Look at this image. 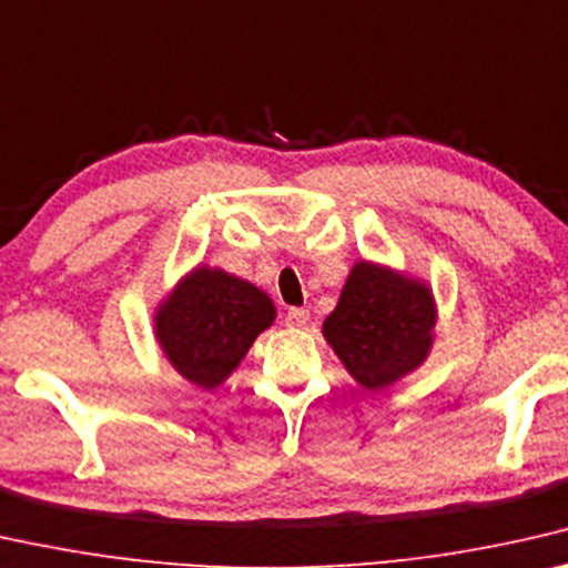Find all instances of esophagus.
I'll return each instance as SVG.
<instances>
[{
  "instance_id": "esophagus-1",
  "label": "esophagus",
  "mask_w": 568,
  "mask_h": 568,
  "mask_svg": "<svg viewBox=\"0 0 568 568\" xmlns=\"http://www.w3.org/2000/svg\"><path fill=\"white\" fill-rule=\"evenodd\" d=\"M311 321V313L306 308H291L285 313V326L291 328H303Z\"/></svg>"
}]
</instances>
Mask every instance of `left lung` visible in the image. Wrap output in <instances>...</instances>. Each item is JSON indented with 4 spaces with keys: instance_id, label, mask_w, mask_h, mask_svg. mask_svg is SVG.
I'll use <instances>...</instances> for the list:
<instances>
[{
    "instance_id": "1",
    "label": "left lung",
    "mask_w": 568,
    "mask_h": 568,
    "mask_svg": "<svg viewBox=\"0 0 568 568\" xmlns=\"http://www.w3.org/2000/svg\"><path fill=\"white\" fill-rule=\"evenodd\" d=\"M436 318L426 283L359 260L324 321V338L365 390H383L428 359Z\"/></svg>"
}]
</instances>
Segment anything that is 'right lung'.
<instances>
[{"instance_id": "right-lung-1", "label": "right lung", "mask_w": 568, "mask_h": 568, "mask_svg": "<svg viewBox=\"0 0 568 568\" xmlns=\"http://www.w3.org/2000/svg\"><path fill=\"white\" fill-rule=\"evenodd\" d=\"M273 321V301L257 285L199 265L158 306L155 338L178 375L216 390Z\"/></svg>"}]
</instances>
